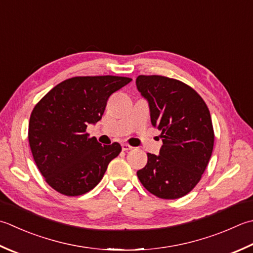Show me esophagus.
Segmentation results:
<instances>
[{"mask_svg":"<svg viewBox=\"0 0 253 253\" xmlns=\"http://www.w3.org/2000/svg\"><path fill=\"white\" fill-rule=\"evenodd\" d=\"M122 147H123V150L124 151H128V150H131L132 149V147L130 145H128V143H123Z\"/></svg>","mask_w":253,"mask_h":253,"instance_id":"obj_1","label":"esophagus"}]
</instances>
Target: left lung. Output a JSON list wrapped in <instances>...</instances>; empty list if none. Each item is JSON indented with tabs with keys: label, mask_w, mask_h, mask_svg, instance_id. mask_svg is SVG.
<instances>
[{
	"label": "left lung",
	"mask_w": 253,
	"mask_h": 253,
	"mask_svg": "<svg viewBox=\"0 0 253 253\" xmlns=\"http://www.w3.org/2000/svg\"><path fill=\"white\" fill-rule=\"evenodd\" d=\"M136 84L163 142L159 156L147 153L137 176L159 199H180L201 181L211 159L215 133L210 110L194 88L176 79L139 76Z\"/></svg>",
	"instance_id": "obj_1"
}]
</instances>
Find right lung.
Returning a JSON list of instances; mask_svg holds the SVG:
<instances>
[{
    "label": "right lung",
    "mask_w": 253,
    "mask_h": 253,
    "mask_svg": "<svg viewBox=\"0 0 253 253\" xmlns=\"http://www.w3.org/2000/svg\"><path fill=\"white\" fill-rule=\"evenodd\" d=\"M130 81L115 76L73 77L57 84L35 105L29 146L38 170L54 191L67 196L85 194L120 155V143L102 146L86 127L101 120L108 97Z\"/></svg>",
    "instance_id": "obj_1"
}]
</instances>
